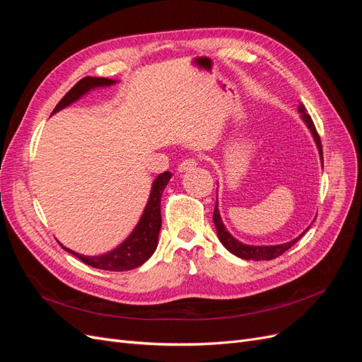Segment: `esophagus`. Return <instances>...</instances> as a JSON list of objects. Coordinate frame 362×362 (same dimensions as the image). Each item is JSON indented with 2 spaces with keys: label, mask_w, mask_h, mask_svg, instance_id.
Masks as SVG:
<instances>
[{
  "label": "esophagus",
  "mask_w": 362,
  "mask_h": 362,
  "mask_svg": "<svg viewBox=\"0 0 362 362\" xmlns=\"http://www.w3.org/2000/svg\"><path fill=\"white\" fill-rule=\"evenodd\" d=\"M196 164H198V161H196V158H184L180 164H178V170L180 172H187V170H192L193 168H196Z\"/></svg>",
  "instance_id": "34e87169"
}]
</instances>
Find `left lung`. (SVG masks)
Returning <instances> with one entry per match:
<instances>
[{
  "label": "left lung",
  "mask_w": 362,
  "mask_h": 362,
  "mask_svg": "<svg viewBox=\"0 0 362 362\" xmlns=\"http://www.w3.org/2000/svg\"><path fill=\"white\" fill-rule=\"evenodd\" d=\"M299 113L302 115V119L305 120V124L308 125V128L311 129L313 133V137L315 140L317 144V148H319V152H320V160L323 163V149H322V141H320V136L319 133H317L315 129V125L313 122L311 116L306 113V108L305 105H299ZM213 222L216 225V229H217V235H218V240H221L222 245L231 252V254L237 255L238 258H243V259H254V261H259V259H273L276 258L279 255H282L284 252L288 250L296 242H299L300 237L306 233H302L298 238L291 240V242L288 243H284V245H275V246H249V245H243L240 243L238 240H235L231 234H229L226 231L225 225L222 223V218H221V214H218V208H217V204L214 205V214H213ZM310 228V226H308Z\"/></svg>",
  "instance_id": "obj_1"
}]
</instances>
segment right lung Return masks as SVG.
Listing matches in <instances>:
<instances>
[{
    "instance_id": "1",
    "label": "right lung",
    "mask_w": 362,
    "mask_h": 362,
    "mask_svg": "<svg viewBox=\"0 0 362 362\" xmlns=\"http://www.w3.org/2000/svg\"><path fill=\"white\" fill-rule=\"evenodd\" d=\"M116 81L108 80V78H96V76H84L83 80L76 83L72 89L64 95L60 103L56 105L52 110V115L57 113L62 108L68 107L74 101L78 100L80 96L89 92L95 87L101 86H110ZM172 177L170 172H163L152 182V190L151 196L148 199V204L145 206V211L141 214L139 223L133 229L124 242H120L117 246L112 247L110 250L104 252L100 255H80L76 252H72L66 247L64 250L71 252L72 255L80 258L84 264L101 269V270H110V272H125V270H133L139 266L144 264V262L151 258L157 249L158 243V233L161 228V211H160V202H161V194L164 187H166L169 180Z\"/></svg>"
}]
</instances>
